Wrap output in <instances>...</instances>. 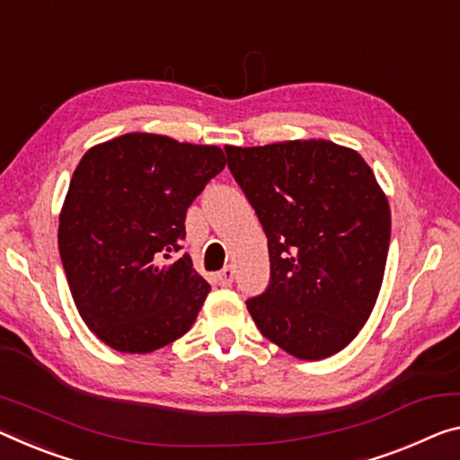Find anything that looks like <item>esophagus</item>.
I'll use <instances>...</instances> for the list:
<instances>
[{"instance_id":"34e87169","label":"esophagus","mask_w":460,"mask_h":460,"mask_svg":"<svg viewBox=\"0 0 460 460\" xmlns=\"http://www.w3.org/2000/svg\"><path fill=\"white\" fill-rule=\"evenodd\" d=\"M232 281H234V270H232V267H224L222 271L216 273V284L217 286L228 288V286H232Z\"/></svg>"}]
</instances>
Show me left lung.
Returning <instances> with one entry per match:
<instances>
[{"mask_svg":"<svg viewBox=\"0 0 460 460\" xmlns=\"http://www.w3.org/2000/svg\"><path fill=\"white\" fill-rule=\"evenodd\" d=\"M226 154L270 246V288L246 302L254 324L298 359L341 351L376 304L391 243V208L372 168L327 139Z\"/></svg>","mask_w":460,"mask_h":460,"instance_id":"obj_1","label":"left lung"}]
</instances>
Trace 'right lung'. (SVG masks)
Instances as JSON below:
<instances>
[{
    "label": "right lung",
    "instance_id": "right-lung-1",
    "mask_svg": "<svg viewBox=\"0 0 460 460\" xmlns=\"http://www.w3.org/2000/svg\"><path fill=\"white\" fill-rule=\"evenodd\" d=\"M217 146L125 133L84 154L59 214V254L75 308L109 348L150 353L199 314L209 284L182 249L187 208L220 174Z\"/></svg>",
    "mask_w": 460,
    "mask_h": 460
}]
</instances>
